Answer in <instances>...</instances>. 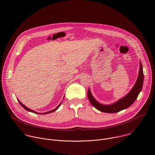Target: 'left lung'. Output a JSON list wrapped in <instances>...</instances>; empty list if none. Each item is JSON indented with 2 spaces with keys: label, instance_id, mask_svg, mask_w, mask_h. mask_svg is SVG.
Wrapping results in <instances>:
<instances>
[{
  "label": "left lung",
  "instance_id": "1",
  "mask_svg": "<svg viewBox=\"0 0 155 155\" xmlns=\"http://www.w3.org/2000/svg\"><path fill=\"white\" fill-rule=\"evenodd\" d=\"M143 82V68L142 63L140 62V69L138 78L137 81L132 88V90L129 93L118 101L117 102L111 104V105H104L98 102L92 96L90 88L87 91V97L89 99L90 103L98 110L102 112L108 113V114H114L118 112L121 110L126 109L130 107L133 104L136 99L137 98L140 92L142 90V86Z\"/></svg>",
  "mask_w": 155,
  "mask_h": 155
}]
</instances>
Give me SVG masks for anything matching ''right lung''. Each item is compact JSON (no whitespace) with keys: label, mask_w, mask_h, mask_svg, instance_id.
Here are the masks:
<instances>
[{"label":"right lung","mask_w":155,"mask_h":155,"mask_svg":"<svg viewBox=\"0 0 155 155\" xmlns=\"http://www.w3.org/2000/svg\"><path fill=\"white\" fill-rule=\"evenodd\" d=\"M18 102H19V104H20V105L23 107L25 110H28V111H29V112H32V113H34V114H50V113H51V112H54V111H56V110L59 107V106L61 105V103H62V102L59 104V105L56 107V108H55L54 110H51V111H50V112H45V113H43V114H41V113H37V112H35V111H34V110H31V109H29V108H28V107H26L25 105H24L23 104H22L18 99Z\"/></svg>","instance_id":"obj_1"}]
</instances>
